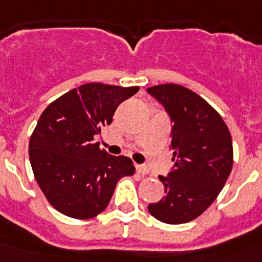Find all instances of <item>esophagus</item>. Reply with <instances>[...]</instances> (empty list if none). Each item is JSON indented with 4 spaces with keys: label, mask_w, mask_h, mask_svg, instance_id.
<instances>
[{
    "label": "esophagus",
    "mask_w": 262,
    "mask_h": 262,
    "mask_svg": "<svg viewBox=\"0 0 262 262\" xmlns=\"http://www.w3.org/2000/svg\"><path fill=\"white\" fill-rule=\"evenodd\" d=\"M136 172H138L139 174L145 176V174H148V172H149V169H148V166L140 165V164H138V165H136Z\"/></svg>",
    "instance_id": "obj_1"
}]
</instances>
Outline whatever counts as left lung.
Wrapping results in <instances>:
<instances>
[{
	"mask_svg": "<svg viewBox=\"0 0 262 262\" xmlns=\"http://www.w3.org/2000/svg\"><path fill=\"white\" fill-rule=\"evenodd\" d=\"M170 118L174 161L168 176H159L165 196L148 205L160 222L182 224L200 216L221 193L233 164L228 127L202 97L176 84L147 89Z\"/></svg>",
	"mask_w": 262,
	"mask_h": 262,
	"instance_id": "obj_1",
	"label": "left lung"
}]
</instances>
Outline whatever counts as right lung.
<instances>
[{"mask_svg":"<svg viewBox=\"0 0 262 262\" xmlns=\"http://www.w3.org/2000/svg\"><path fill=\"white\" fill-rule=\"evenodd\" d=\"M138 90L85 84L41 113L30 139V163L39 187L59 212L75 219L97 216L107 207L120 178L135 173L128 157L99 149L94 138Z\"/></svg>","mask_w":262,"mask_h":262,"instance_id":"obj_1","label":"right lung"}]
</instances>
